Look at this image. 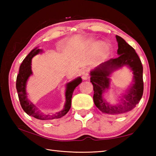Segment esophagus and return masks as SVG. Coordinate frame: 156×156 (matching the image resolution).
<instances>
[{
    "label": "esophagus",
    "mask_w": 156,
    "mask_h": 156,
    "mask_svg": "<svg viewBox=\"0 0 156 156\" xmlns=\"http://www.w3.org/2000/svg\"><path fill=\"white\" fill-rule=\"evenodd\" d=\"M82 78L84 80H87L88 78V71L87 69H84L83 72H82Z\"/></svg>",
    "instance_id": "1"
}]
</instances>
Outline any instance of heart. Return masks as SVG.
<instances>
[{
	"label": "heart",
	"instance_id": "1",
	"mask_svg": "<svg viewBox=\"0 0 156 156\" xmlns=\"http://www.w3.org/2000/svg\"><path fill=\"white\" fill-rule=\"evenodd\" d=\"M95 48L97 49H102V51H107V47L106 45H102V44H97L95 46Z\"/></svg>",
	"mask_w": 156,
	"mask_h": 156
}]
</instances>
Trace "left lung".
Returning <instances> with one entry per match:
<instances>
[{"label": "left lung", "mask_w": 156, "mask_h": 156, "mask_svg": "<svg viewBox=\"0 0 156 156\" xmlns=\"http://www.w3.org/2000/svg\"><path fill=\"white\" fill-rule=\"evenodd\" d=\"M119 57L102 63L90 72L93 85L94 105L102 112L108 115H122L131 111L141 100L144 92L143 66L135 49L120 36L116 35ZM126 66L132 72L133 80L117 104H111L104 98L110 89L112 74Z\"/></svg>", "instance_id": "8db88e82"}]
</instances>
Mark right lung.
Returning a JSON list of instances; mask_svg holds the SVG:
<instances>
[{
    "label": "right lung",
    "mask_w": 156,
    "mask_h": 156,
    "mask_svg": "<svg viewBox=\"0 0 156 156\" xmlns=\"http://www.w3.org/2000/svg\"><path fill=\"white\" fill-rule=\"evenodd\" d=\"M42 51V49H39L38 47L35 48L31 50L23 61L22 64L20 66L19 74L16 77V88L17 90L20 104H21L23 111L31 117L37 119L39 120L48 121L64 117L69 111L71 107L73 92L76 87L81 83L82 80L81 77H77L66 84V102L64 108L62 111L55 112L54 114H47L39 110L36 105L31 102L30 100H29L27 97V83L28 79L33 74L31 69L32 58Z\"/></svg>",
    "instance_id": "1"
}]
</instances>
